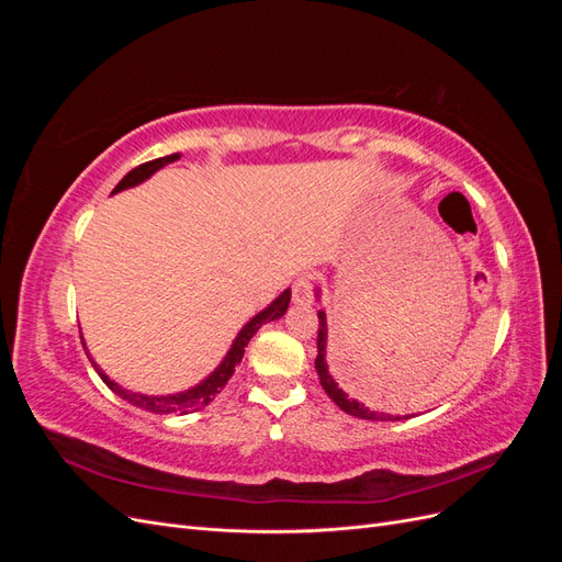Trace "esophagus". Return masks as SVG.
<instances>
[{"mask_svg":"<svg viewBox=\"0 0 562 562\" xmlns=\"http://www.w3.org/2000/svg\"><path fill=\"white\" fill-rule=\"evenodd\" d=\"M293 302L295 304H312L314 302V283L312 277H300L293 283Z\"/></svg>","mask_w":562,"mask_h":562,"instance_id":"1","label":"esophagus"}]
</instances>
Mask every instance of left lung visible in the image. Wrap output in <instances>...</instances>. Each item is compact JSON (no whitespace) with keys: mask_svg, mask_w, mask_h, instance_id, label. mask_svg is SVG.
Segmentation results:
<instances>
[{"mask_svg":"<svg viewBox=\"0 0 562 562\" xmlns=\"http://www.w3.org/2000/svg\"><path fill=\"white\" fill-rule=\"evenodd\" d=\"M316 372H318V380L321 386L326 389V394L335 401L337 407H342L347 415H353L359 419H370V422H396L401 419L398 415H386V413H378V411H370L363 403H359L356 398H349L339 384L335 382V378L330 375V368H328V321H326V312H318V339H316Z\"/></svg>","mask_w":562,"mask_h":562,"instance_id":"8db88e82","label":"left lung"}]
</instances>
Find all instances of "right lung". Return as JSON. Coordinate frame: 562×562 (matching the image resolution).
Instances as JSON below:
<instances>
[{
	"label": "right lung",
	"mask_w": 562,
	"mask_h": 562,
	"mask_svg": "<svg viewBox=\"0 0 562 562\" xmlns=\"http://www.w3.org/2000/svg\"><path fill=\"white\" fill-rule=\"evenodd\" d=\"M180 159V155H168V157H159V159H155V161H147V164H140L138 168H133V171H128L122 180H119V184L114 187L112 190V194H116V192H124V190H131V187H135V184H140V182H145L147 178H151L155 176L159 168H164L166 164H173V161H178ZM288 302H291V288H285V291L271 302V304H267V307L260 312V314H255L246 326L239 330V335L234 337V342H232V347H229V351L225 353V359L220 361V366L211 372V375L206 378V380H201L196 386H192V389H184V391H178V394H168V396H147V394H135V391H128V389H124L122 384H116L114 380H110L103 370L98 368V363L91 359V353H89V361L93 363V368H95V372L100 375V380H103L116 396H122L124 401H128L131 405H135V407H143V411H147V413H157V415H187V413H194V411H201L203 405H209L220 391L225 389V384L229 382V378L234 375V370H236V366L241 363V359H244V351H246V347H248V342H250V337L258 333L265 323H269V321H277V318H281L283 314H285V310H288ZM83 345V349H87V342H81Z\"/></svg>",
	"instance_id": "obj_1"
}]
</instances>
